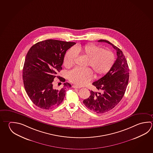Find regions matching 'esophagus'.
Here are the masks:
<instances>
[{"label":"esophagus","instance_id":"34e87169","mask_svg":"<svg viewBox=\"0 0 153 153\" xmlns=\"http://www.w3.org/2000/svg\"><path fill=\"white\" fill-rule=\"evenodd\" d=\"M73 88H80L81 87L78 86H76V85H73Z\"/></svg>","mask_w":153,"mask_h":153}]
</instances>
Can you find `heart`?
<instances>
[{
	"label": "heart",
	"mask_w": 153,
	"mask_h": 153,
	"mask_svg": "<svg viewBox=\"0 0 153 153\" xmlns=\"http://www.w3.org/2000/svg\"><path fill=\"white\" fill-rule=\"evenodd\" d=\"M78 54L88 59L87 65L92 67L95 75L101 76L108 72L115 61L113 53L102 47L90 44L83 46H78L71 48L67 52L64 59V65L67 68L72 66ZM93 72L90 68L76 67L68 74V80L79 86H82L92 80Z\"/></svg>",
	"instance_id": "1"
}]
</instances>
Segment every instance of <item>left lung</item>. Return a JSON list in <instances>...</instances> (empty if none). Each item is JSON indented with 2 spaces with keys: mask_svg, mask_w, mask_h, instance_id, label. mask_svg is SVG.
<instances>
[{
  "mask_svg": "<svg viewBox=\"0 0 153 153\" xmlns=\"http://www.w3.org/2000/svg\"><path fill=\"white\" fill-rule=\"evenodd\" d=\"M117 51V59L108 72L93 83L99 92L91 91V95L83 103L87 108L98 114L109 111L117 106L125 94L129 80V67L122 51L106 40Z\"/></svg>",
  "mask_w": 153,
  "mask_h": 153,
  "instance_id": "8db88e82",
  "label": "left lung"
}]
</instances>
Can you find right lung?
I'll use <instances>...</instances> for the list:
<instances>
[{
    "label": "right lung",
    "instance_id": "add662e5",
    "mask_svg": "<svg viewBox=\"0 0 153 153\" xmlns=\"http://www.w3.org/2000/svg\"><path fill=\"white\" fill-rule=\"evenodd\" d=\"M76 43L49 39L38 42L28 51L22 71L25 91L32 102L44 109L59 106L64 100L68 82L60 89L53 87L54 79L61 70L65 54ZM65 82L64 78H59Z\"/></svg>",
    "mask_w": 153,
    "mask_h": 153
}]
</instances>
